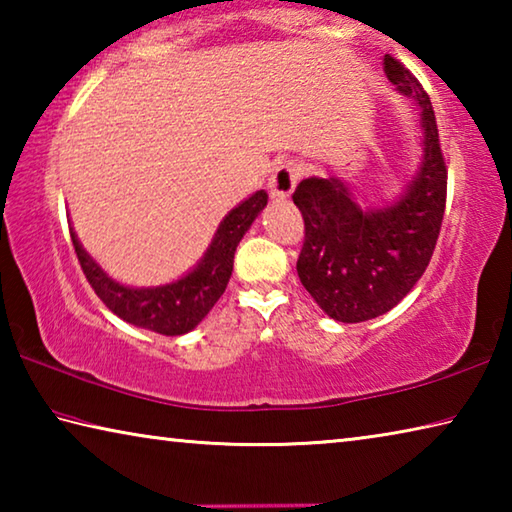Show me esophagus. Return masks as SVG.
<instances>
[{
  "mask_svg": "<svg viewBox=\"0 0 512 512\" xmlns=\"http://www.w3.org/2000/svg\"><path fill=\"white\" fill-rule=\"evenodd\" d=\"M302 171H305V167L293 160L282 162L280 167H275L273 176L268 178V189H271V196L275 201H287V198L293 194V189H296Z\"/></svg>",
  "mask_w": 512,
  "mask_h": 512,
  "instance_id": "esophagus-1",
  "label": "esophagus"
}]
</instances>
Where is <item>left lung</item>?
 Wrapping results in <instances>:
<instances>
[{
	"mask_svg": "<svg viewBox=\"0 0 512 512\" xmlns=\"http://www.w3.org/2000/svg\"><path fill=\"white\" fill-rule=\"evenodd\" d=\"M397 92L420 106L422 155L393 203L361 207L341 178H305L293 192L305 219L298 277L316 305L339 323H363L391 311L436 248L447 198V169L429 94L400 60L384 56Z\"/></svg>",
	"mask_w": 512,
	"mask_h": 512,
	"instance_id": "1",
	"label": "left lung"
}]
</instances>
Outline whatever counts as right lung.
Wrapping results in <instances>:
<instances>
[{"mask_svg": "<svg viewBox=\"0 0 512 512\" xmlns=\"http://www.w3.org/2000/svg\"><path fill=\"white\" fill-rule=\"evenodd\" d=\"M266 203L268 194L259 189L246 201L232 207L216 228L212 244L207 246L201 262L183 277L160 284V287H126V284L112 280L81 246L74 228H69V235H72L76 257H79L85 277L112 314L135 327L151 329L155 334L180 336L192 332L210 314L216 300L223 296L230 282L239 241Z\"/></svg>", "mask_w": 512, "mask_h": 512, "instance_id": "add662e5", "label": "right lung"}]
</instances>
